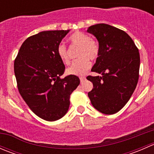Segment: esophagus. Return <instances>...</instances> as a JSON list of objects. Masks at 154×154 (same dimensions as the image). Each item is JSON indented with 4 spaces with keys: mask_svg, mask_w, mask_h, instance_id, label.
I'll return each mask as SVG.
<instances>
[{
    "mask_svg": "<svg viewBox=\"0 0 154 154\" xmlns=\"http://www.w3.org/2000/svg\"><path fill=\"white\" fill-rule=\"evenodd\" d=\"M80 83H83V82H84L85 80H86V77H80Z\"/></svg>",
    "mask_w": 154,
    "mask_h": 154,
    "instance_id": "1",
    "label": "esophagus"
}]
</instances>
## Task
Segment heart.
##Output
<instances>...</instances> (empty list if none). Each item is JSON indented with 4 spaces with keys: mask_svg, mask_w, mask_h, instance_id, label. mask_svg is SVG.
I'll list each match as a JSON object with an SVG mask.
<instances>
[{
    "mask_svg": "<svg viewBox=\"0 0 154 154\" xmlns=\"http://www.w3.org/2000/svg\"><path fill=\"white\" fill-rule=\"evenodd\" d=\"M71 44L79 47L77 57L80 58L72 63L66 70L67 74L70 75L83 76L89 69L91 66L90 60H97L100 53L98 43L91 39L89 35L82 32H76L69 37ZM57 55L62 62L65 64L69 63L67 48L64 44H60L57 49Z\"/></svg>",
    "mask_w": 154,
    "mask_h": 154,
    "instance_id": "obj_1",
    "label": "heart"
}]
</instances>
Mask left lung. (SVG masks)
Returning <instances> with one entry per match:
<instances>
[{
  "label": "left lung",
  "mask_w": 154,
  "mask_h": 154,
  "mask_svg": "<svg viewBox=\"0 0 154 154\" xmlns=\"http://www.w3.org/2000/svg\"><path fill=\"white\" fill-rule=\"evenodd\" d=\"M87 32L97 38L100 48L91 71L102 75L87 77L93 83L88 96L97 111L115 114L125 106L137 85L139 50L127 32L109 24H94Z\"/></svg>",
  "instance_id": "left-lung-1"
}]
</instances>
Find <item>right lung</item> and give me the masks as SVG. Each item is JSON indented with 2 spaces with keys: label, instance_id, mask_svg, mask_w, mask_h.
I'll use <instances>...</instances> for the list:
<instances>
[{
  "label": "right lung",
  "instance_id": "1",
  "mask_svg": "<svg viewBox=\"0 0 154 154\" xmlns=\"http://www.w3.org/2000/svg\"><path fill=\"white\" fill-rule=\"evenodd\" d=\"M67 30L42 31L27 38L20 48L14 71L21 97L41 119L54 122L67 113L70 95L80 79L64 74L65 66L57 49Z\"/></svg>",
  "mask_w": 154,
  "mask_h": 154
}]
</instances>
